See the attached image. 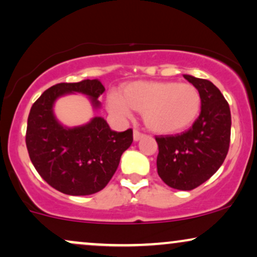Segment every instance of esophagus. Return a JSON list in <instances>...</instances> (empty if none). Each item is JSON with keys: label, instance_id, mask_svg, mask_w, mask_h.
<instances>
[{"label": "esophagus", "instance_id": "esophagus-1", "mask_svg": "<svg viewBox=\"0 0 257 257\" xmlns=\"http://www.w3.org/2000/svg\"><path fill=\"white\" fill-rule=\"evenodd\" d=\"M142 138H144V134H141L140 132L134 131V133H133V139H134L135 142L139 141V140H140V139H142Z\"/></svg>", "mask_w": 257, "mask_h": 257}]
</instances>
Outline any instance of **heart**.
I'll return each instance as SVG.
<instances>
[{
  "mask_svg": "<svg viewBox=\"0 0 257 257\" xmlns=\"http://www.w3.org/2000/svg\"><path fill=\"white\" fill-rule=\"evenodd\" d=\"M107 109L119 118H129L133 110L142 112L151 132L170 135L188 129L201 110V94L195 86L177 81H134L120 93L110 92Z\"/></svg>",
  "mask_w": 257,
  "mask_h": 257,
  "instance_id": "heart-1",
  "label": "heart"
}]
</instances>
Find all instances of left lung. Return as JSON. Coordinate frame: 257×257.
I'll use <instances>...</instances> for the list:
<instances>
[{
	"label": "left lung",
	"mask_w": 257,
	"mask_h": 257,
	"mask_svg": "<svg viewBox=\"0 0 257 257\" xmlns=\"http://www.w3.org/2000/svg\"><path fill=\"white\" fill-rule=\"evenodd\" d=\"M201 94V112L187 132L157 137V170L169 187L193 190L212 177L224 163L230 146L231 112L217 86L184 74Z\"/></svg>",
	"instance_id": "obj_1"
}]
</instances>
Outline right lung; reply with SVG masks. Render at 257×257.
<instances>
[{
    "mask_svg": "<svg viewBox=\"0 0 257 257\" xmlns=\"http://www.w3.org/2000/svg\"><path fill=\"white\" fill-rule=\"evenodd\" d=\"M104 91L98 80L57 83L31 107L26 132L31 162L46 183L67 195H91L104 189L133 142L132 129L111 131L100 116L85 124L67 126L55 115L57 99L75 93L85 94L97 111L101 107L98 98Z\"/></svg>",
    "mask_w": 257,
    "mask_h": 257,
    "instance_id": "right-lung-1",
    "label": "right lung"
}]
</instances>
